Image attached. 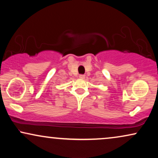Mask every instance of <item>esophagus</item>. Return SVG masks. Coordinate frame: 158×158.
<instances>
[{
  "label": "esophagus",
  "instance_id": "esophagus-1",
  "mask_svg": "<svg viewBox=\"0 0 158 158\" xmlns=\"http://www.w3.org/2000/svg\"><path fill=\"white\" fill-rule=\"evenodd\" d=\"M79 79H84L85 78V75H82V74H80L79 76Z\"/></svg>",
  "mask_w": 158,
  "mask_h": 158
}]
</instances>
